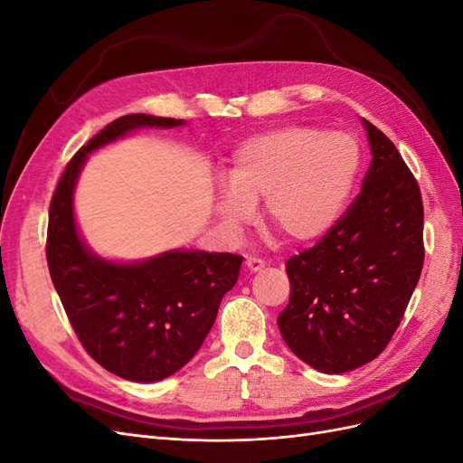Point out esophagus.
Returning a JSON list of instances; mask_svg holds the SVG:
<instances>
[{
	"mask_svg": "<svg viewBox=\"0 0 463 463\" xmlns=\"http://www.w3.org/2000/svg\"><path fill=\"white\" fill-rule=\"evenodd\" d=\"M245 264H247V269H249L250 272H260V270L264 269V266H266V262H264L262 259H257V257H247Z\"/></svg>",
	"mask_w": 463,
	"mask_h": 463,
	"instance_id": "34e87169",
	"label": "esophagus"
}]
</instances>
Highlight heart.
<instances>
[{
  "label": "heart",
  "instance_id": "b5f03b06",
  "mask_svg": "<svg viewBox=\"0 0 463 463\" xmlns=\"http://www.w3.org/2000/svg\"><path fill=\"white\" fill-rule=\"evenodd\" d=\"M359 146L345 133L288 125L247 138L220 181L214 213L241 232L262 199V222L293 243L325 235L340 218L359 174Z\"/></svg>",
  "mask_w": 463,
  "mask_h": 463
}]
</instances>
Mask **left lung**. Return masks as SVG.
<instances>
[{"instance_id": "obj_1", "label": "left lung", "mask_w": 463, "mask_h": 463, "mask_svg": "<svg viewBox=\"0 0 463 463\" xmlns=\"http://www.w3.org/2000/svg\"><path fill=\"white\" fill-rule=\"evenodd\" d=\"M371 146L363 189L322 240L286 262L288 347L326 374L363 367L394 335L423 269V201L394 143L361 119Z\"/></svg>"}]
</instances>
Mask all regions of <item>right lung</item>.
<instances>
[{
  "mask_svg": "<svg viewBox=\"0 0 463 463\" xmlns=\"http://www.w3.org/2000/svg\"><path fill=\"white\" fill-rule=\"evenodd\" d=\"M184 125L146 114L111 121L67 164L50 204L48 269L69 322L96 363L133 383H158L187 365L240 278L243 257L193 249L129 262L100 257L80 235L75 187L89 154L138 129Z\"/></svg>",
  "mask_w": 463,
  "mask_h": 463,
  "instance_id": "right-lung-1",
  "label": "right lung"
}]
</instances>
